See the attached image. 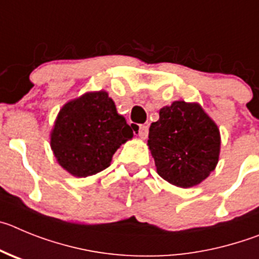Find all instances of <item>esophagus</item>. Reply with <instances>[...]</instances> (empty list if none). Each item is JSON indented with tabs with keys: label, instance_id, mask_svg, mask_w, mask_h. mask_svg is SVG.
<instances>
[{
	"label": "esophagus",
	"instance_id": "esophagus-1",
	"mask_svg": "<svg viewBox=\"0 0 259 259\" xmlns=\"http://www.w3.org/2000/svg\"><path fill=\"white\" fill-rule=\"evenodd\" d=\"M138 135L142 139H146L147 135H148V126H146V125H141L138 130Z\"/></svg>",
	"mask_w": 259,
	"mask_h": 259
}]
</instances>
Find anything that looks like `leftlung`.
Masks as SVG:
<instances>
[{"label":"left lung","instance_id":"left-lung-1","mask_svg":"<svg viewBox=\"0 0 259 259\" xmlns=\"http://www.w3.org/2000/svg\"><path fill=\"white\" fill-rule=\"evenodd\" d=\"M148 147L157 174L177 187L201 183L220 158V129L197 103L177 101L160 109L152 122Z\"/></svg>","mask_w":259,"mask_h":259}]
</instances>
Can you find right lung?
<instances>
[{"label":"right lung","mask_w":259,"mask_h":259,"mask_svg":"<svg viewBox=\"0 0 259 259\" xmlns=\"http://www.w3.org/2000/svg\"><path fill=\"white\" fill-rule=\"evenodd\" d=\"M132 138V127L101 90L62 107L51 130L50 146L63 169L85 178L108 167L113 153Z\"/></svg>","instance_id":"obj_1"}]
</instances>
